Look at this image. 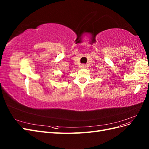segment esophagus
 I'll use <instances>...</instances> for the list:
<instances>
[{"mask_svg": "<svg viewBox=\"0 0 149 149\" xmlns=\"http://www.w3.org/2000/svg\"><path fill=\"white\" fill-rule=\"evenodd\" d=\"M82 68H86V65H82Z\"/></svg>", "mask_w": 149, "mask_h": 149, "instance_id": "1", "label": "esophagus"}]
</instances>
